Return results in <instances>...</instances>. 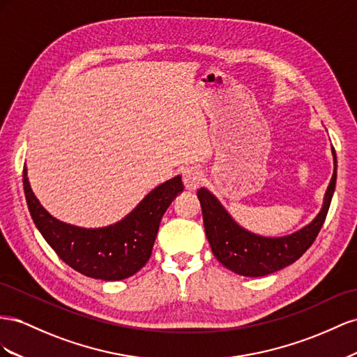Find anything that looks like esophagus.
I'll list each match as a JSON object with an SVG mask.
<instances>
[{"mask_svg":"<svg viewBox=\"0 0 357 357\" xmlns=\"http://www.w3.org/2000/svg\"><path fill=\"white\" fill-rule=\"evenodd\" d=\"M182 181H184L185 190L195 191L200 187L202 181H203V175L197 167H187V169H184V172H182Z\"/></svg>","mask_w":357,"mask_h":357,"instance_id":"obj_1","label":"esophagus"}]
</instances>
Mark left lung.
<instances>
[{
    "label": "left lung",
    "instance_id": "left-lung-1",
    "mask_svg": "<svg viewBox=\"0 0 357 357\" xmlns=\"http://www.w3.org/2000/svg\"><path fill=\"white\" fill-rule=\"evenodd\" d=\"M333 154V175L326 190L319 215L308 226L281 238H266L242 229L233 221L218 199L206 188L197 190L205 233L217 260L243 277H264L296 261L317 238L328 215L331 200L337 184V154Z\"/></svg>",
    "mask_w": 357,
    "mask_h": 357
}]
</instances>
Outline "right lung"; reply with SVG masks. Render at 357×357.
Segmentation results:
<instances>
[{"label":"right lung","instance_id":"obj_1","mask_svg":"<svg viewBox=\"0 0 357 357\" xmlns=\"http://www.w3.org/2000/svg\"><path fill=\"white\" fill-rule=\"evenodd\" d=\"M24 190L33 221L58 257L89 278L118 281L149 260L162 213L184 190L181 176L152 190L128 215L101 229H82L54 218L40 205L24 167Z\"/></svg>","mask_w":357,"mask_h":357}]
</instances>
